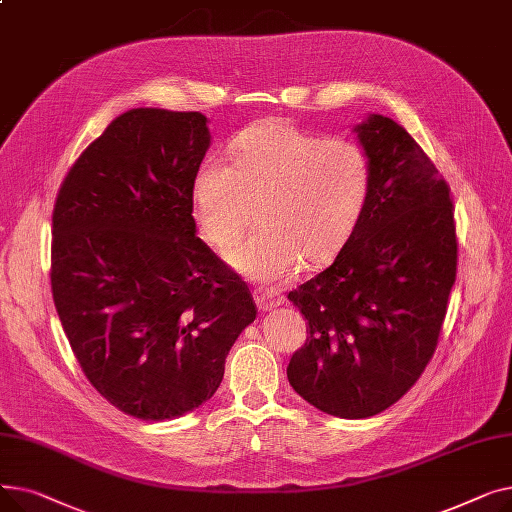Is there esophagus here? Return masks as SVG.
<instances>
[{
    "label": "esophagus",
    "instance_id": "esophagus-1",
    "mask_svg": "<svg viewBox=\"0 0 512 512\" xmlns=\"http://www.w3.org/2000/svg\"><path fill=\"white\" fill-rule=\"evenodd\" d=\"M255 303L259 307V311H272L276 307H280L284 303V299L280 297V294L276 290H270V288H259L255 290Z\"/></svg>",
    "mask_w": 512,
    "mask_h": 512
}]
</instances>
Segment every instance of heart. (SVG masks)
I'll return each mask as SVG.
<instances>
[{"mask_svg":"<svg viewBox=\"0 0 512 512\" xmlns=\"http://www.w3.org/2000/svg\"><path fill=\"white\" fill-rule=\"evenodd\" d=\"M232 164L203 159L191 182L197 226L215 249H230L261 203L263 232L228 261L247 278L282 282L330 265L353 238L369 199L371 168L361 145L267 120L230 143Z\"/></svg>","mask_w":512,"mask_h":512,"instance_id":"1","label":"heart"}]
</instances>
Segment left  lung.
Returning a JSON list of instances; mask_svg holds the SVG:
<instances>
[{"label":"left lung","mask_w":512,"mask_h":512,"mask_svg":"<svg viewBox=\"0 0 512 512\" xmlns=\"http://www.w3.org/2000/svg\"><path fill=\"white\" fill-rule=\"evenodd\" d=\"M353 130L371 168L367 207L328 270L288 292L309 336L286 373L315 409L365 419L405 396L436 351L456 232L450 188L405 128L369 114Z\"/></svg>","instance_id":"left-lung-1"}]
</instances>
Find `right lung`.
I'll return each mask as SVG.
<instances>
[{"label":"right lung","mask_w":512,"mask_h":512,"mask_svg":"<svg viewBox=\"0 0 512 512\" xmlns=\"http://www.w3.org/2000/svg\"><path fill=\"white\" fill-rule=\"evenodd\" d=\"M207 122L155 107L118 116L53 207L51 292L72 353L107 402L143 421L207 402L257 315L247 284L197 236Z\"/></svg>","instance_id":"obj_1"}]
</instances>
